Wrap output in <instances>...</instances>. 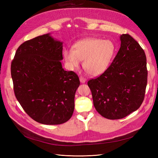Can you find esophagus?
Segmentation results:
<instances>
[{
    "mask_svg": "<svg viewBox=\"0 0 158 158\" xmlns=\"http://www.w3.org/2000/svg\"><path fill=\"white\" fill-rule=\"evenodd\" d=\"M79 80H80V81H81V83H85L86 81H87V79L85 78V77H83L82 76L79 77Z\"/></svg>",
    "mask_w": 158,
    "mask_h": 158,
    "instance_id": "esophagus-1",
    "label": "esophagus"
}]
</instances>
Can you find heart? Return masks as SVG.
Instances as JSON below:
<instances>
[{
  "label": "heart",
  "instance_id": "b5f03b06",
  "mask_svg": "<svg viewBox=\"0 0 158 158\" xmlns=\"http://www.w3.org/2000/svg\"><path fill=\"white\" fill-rule=\"evenodd\" d=\"M115 52V45L110 40L86 38L77 41L72 49L63 52L67 69L75 70L83 60V67L89 74L97 76L108 69Z\"/></svg>",
  "mask_w": 158,
  "mask_h": 158
}]
</instances>
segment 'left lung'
Masks as SVG:
<instances>
[{
	"label": "left lung",
	"mask_w": 158,
	"mask_h": 158,
	"mask_svg": "<svg viewBox=\"0 0 158 158\" xmlns=\"http://www.w3.org/2000/svg\"><path fill=\"white\" fill-rule=\"evenodd\" d=\"M121 47L111 64L88 85L95 109L106 119H118L141 105L147 83L145 52L132 36H120Z\"/></svg>",
	"instance_id": "obj_1"
}]
</instances>
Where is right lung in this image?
<instances>
[{"label": "right lung", "mask_w": 158, "mask_h": 158, "mask_svg": "<svg viewBox=\"0 0 158 158\" xmlns=\"http://www.w3.org/2000/svg\"><path fill=\"white\" fill-rule=\"evenodd\" d=\"M63 42L48 34L24 42L17 49L11 66L13 89L25 112L42 124L66 122L75 109L80 85L73 71L62 66Z\"/></svg>", "instance_id": "1"}]
</instances>
